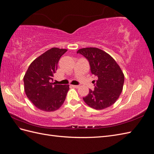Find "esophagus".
<instances>
[{"label":"esophagus","mask_w":154,"mask_h":154,"mask_svg":"<svg viewBox=\"0 0 154 154\" xmlns=\"http://www.w3.org/2000/svg\"><path fill=\"white\" fill-rule=\"evenodd\" d=\"M71 86H72V87L73 88H78L79 87V85H72Z\"/></svg>","instance_id":"esophagus-1"}]
</instances>
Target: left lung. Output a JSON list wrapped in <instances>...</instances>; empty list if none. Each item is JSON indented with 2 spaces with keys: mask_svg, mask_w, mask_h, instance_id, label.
<instances>
[{
  "mask_svg": "<svg viewBox=\"0 0 154 154\" xmlns=\"http://www.w3.org/2000/svg\"><path fill=\"white\" fill-rule=\"evenodd\" d=\"M88 61L92 74L97 77L94 90L89 89L83 100L91 108L103 109L116 102L122 92L124 75L120 67L108 53L97 48H84L77 52Z\"/></svg>",
  "mask_w": 154,
  "mask_h": 154,
  "instance_id": "8db88e82",
  "label": "left lung"
}]
</instances>
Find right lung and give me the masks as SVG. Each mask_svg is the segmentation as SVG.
I'll return each mask as SVG.
<instances>
[{
	"label": "right lung",
	"instance_id": "right-lung-1",
	"mask_svg": "<svg viewBox=\"0 0 154 154\" xmlns=\"http://www.w3.org/2000/svg\"><path fill=\"white\" fill-rule=\"evenodd\" d=\"M67 49L52 48L32 62L23 77L24 89L29 100L39 109L54 112L66 100L69 85L52 83L58 63Z\"/></svg>",
	"mask_w": 154,
	"mask_h": 154
}]
</instances>
